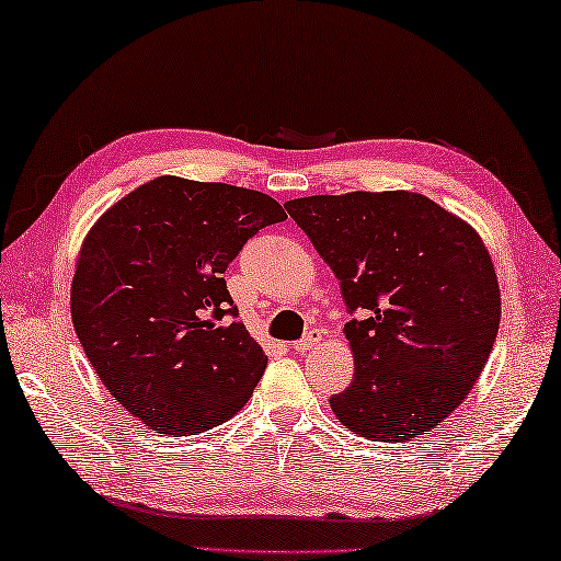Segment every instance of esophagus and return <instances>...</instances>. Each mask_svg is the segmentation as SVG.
Returning a JSON list of instances; mask_svg holds the SVG:
<instances>
[{"label":"esophagus","instance_id":"1","mask_svg":"<svg viewBox=\"0 0 561 561\" xmlns=\"http://www.w3.org/2000/svg\"><path fill=\"white\" fill-rule=\"evenodd\" d=\"M323 330H318V328H313L310 330V333H306L300 337V341L296 343V351L298 353H310V351H316V347L323 343Z\"/></svg>","mask_w":561,"mask_h":561}]
</instances>
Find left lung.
<instances>
[{
    "label": "left lung",
    "mask_w": 561,
    "mask_h": 561,
    "mask_svg": "<svg viewBox=\"0 0 561 561\" xmlns=\"http://www.w3.org/2000/svg\"><path fill=\"white\" fill-rule=\"evenodd\" d=\"M363 310L343 333L351 388L330 398L351 433L405 443L433 433L480 378L500 328V283L480 233L412 191H351L286 204Z\"/></svg>",
    "instance_id": "8db88e82"
}]
</instances>
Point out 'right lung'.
<instances>
[{"mask_svg": "<svg viewBox=\"0 0 561 561\" xmlns=\"http://www.w3.org/2000/svg\"><path fill=\"white\" fill-rule=\"evenodd\" d=\"M286 218L261 191L159 176L104 210L81 243L71 320L91 367L128 415L161 435L233 417L263 378V347L236 316L224 273Z\"/></svg>", "mask_w": 561, "mask_h": 561, "instance_id": "right-lung-1", "label": "right lung"}]
</instances>
